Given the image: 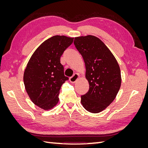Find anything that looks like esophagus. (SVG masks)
Returning <instances> with one entry per match:
<instances>
[{"label":"esophagus","mask_w":148,"mask_h":148,"mask_svg":"<svg viewBox=\"0 0 148 148\" xmlns=\"http://www.w3.org/2000/svg\"><path fill=\"white\" fill-rule=\"evenodd\" d=\"M79 78V75L78 73H75L73 76L70 78V82L72 83H75L77 82V80Z\"/></svg>","instance_id":"34e87169"}]
</instances>
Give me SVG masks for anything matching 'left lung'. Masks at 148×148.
Segmentation results:
<instances>
[{
	"instance_id": "left-lung-1",
	"label": "left lung",
	"mask_w": 148,
	"mask_h": 148,
	"mask_svg": "<svg viewBox=\"0 0 148 148\" xmlns=\"http://www.w3.org/2000/svg\"><path fill=\"white\" fill-rule=\"evenodd\" d=\"M74 44L83 57L89 84L88 92L81 96V103L89 112L99 113L114 101L119 91V65L109 49L95 36L76 37Z\"/></svg>"
}]
</instances>
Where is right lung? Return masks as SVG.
<instances>
[{"instance_id":"add662e5","label":"right lung","mask_w":148,"mask_h":148,"mask_svg":"<svg viewBox=\"0 0 148 148\" xmlns=\"http://www.w3.org/2000/svg\"><path fill=\"white\" fill-rule=\"evenodd\" d=\"M73 38L53 36L43 42L29 60L24 71L26 92L34 104L48 110L59 101L60 89L69 78L64 75L60 57Z\"/></svg>"}]
</instances>
